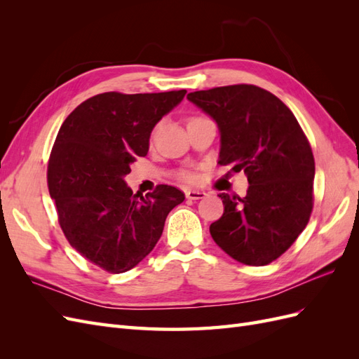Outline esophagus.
Masks as SVG:
<instances>
[{"label":"esophagus","instance_id":"34e87169","mask_svg":"<svg viewBox=\"0 0 359 359\" xmlns=\"http://www.w3.org/2000/svg\"><path fill=\"white\" fill-rule=\"evenodd\" d=\"M205 196L206 193L203 190H194V189L186 190V198L190 201H199V199H203Z\"/></svg>","mask_w":359,"mask_h":359}]
</instances>
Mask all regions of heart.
<instances>
[{
    "mask_svg": "<svg viewBox=\"0 0 359 359\" xmlns=\"http://www.w3.org/2000/svg\"><path fill=\"white\" fill-rule=\"evenodd\" d=\"M182 177L186 178V180H189V181H191V180L196 178V175H194L193 172H184V173H182Z\"/></svg>",
    "mask_w": 359,
    "mask_h": 359,
    "instance_id": "b5f03b06",
    "label": "heart"
}]
</instances>
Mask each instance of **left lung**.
I'll list each match as a JSON object with an SVG mask.
<instances>
[{
  "mask_svg": "<svg viewBox=\"0 0 359 359\" xmlns=\"http://www.w3.org/2000/svg\"><path fill=\"white\" fill-rule=\"evenodd\" d=\"M189 102L220 132V165L244 170L245 198L220 193L224 212L210 226L215 244L244 265L273 262L295 243L313 208L314 158L295 115L255 85L194 91Z\"/></svg>",
  "mask_w": 359,
  "mask_h": 359,
  "instance_id": "obj_1",
  "label": "left lung"
}]
</instances>
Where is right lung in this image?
<instances>
[{
	"instance_id": "right-lung-1",
	"label": "right lung",
	"mask_w": 359,
	"mask_h": 359,
	"mask_svg": "<svg viewBox=\"0 0 359 359\" xmlns=\"http://www.w3.org/2000/svg\"><path fill=\"white\" fill-rule=\"evenodd\" d=\"M186 93H103L81 103L60 128L48 166L50 198L70 245L104 271L126 273L144 260L168 214L186 199L165 184L139 196L124 180L136 157L147 156L156 124Z\"/></svg>"
}]
</instances>
